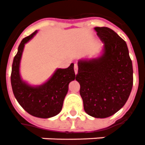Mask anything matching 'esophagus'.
I'll list each match as a JSON object with an SVG mask.
<instances>
[{
    "label": "esophagus",
    "mask_w": 145,
    "mask_h": 145,
    "mask_svg": "<svg viewBox=\"0 0 145 145\" xmlns=\"http://www.w3.org/2000/svg\"><path fill=\"white\" fill-rule=\"evenodd\" d=\"M74 71H75V73H76V74H77L78 73V65L76 64V63L74 65Z\"/></svg>",
    "instance_id": "obj_1"
}]
</instances>
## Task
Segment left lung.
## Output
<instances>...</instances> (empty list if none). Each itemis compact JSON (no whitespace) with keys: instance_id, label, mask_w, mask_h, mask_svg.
Listing matches in <instances>:
<instances>
[{"instance_id":"left-lung-1","label":"left lung","mask_w":145,"mask_h":145,"mask_svg":"<svg viewBox=\"0 0 145 145\" xmlns=\"http://www.w3.org/2000/svg\"><path fill=\"white\" fill-rule=\"evenodd\" d=\"M104 44L102 54L78 61L76 80L84 108L94 118H107L123 107L133 87V65L128 48L116 32L95 27Z\"/></svg>"}]
</instances>
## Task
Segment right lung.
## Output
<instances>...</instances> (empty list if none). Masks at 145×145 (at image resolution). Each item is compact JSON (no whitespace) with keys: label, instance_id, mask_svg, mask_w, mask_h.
Returning <instances> with one entry per match:
<instances>
[{"label":"right lung","instance_id":"add662e5","mask_svg":"<svg viewBox=\"0 0 145 145\" xmlns=\"http://www.w3.org/2000/svg\"><path fill=\"white\" fill-rule=\"evenodd\" d=\"M37 33L24 38L18 46L12 63L11 84L13 94L22 107L33 116L47 119L61 112L69 84L74 80L76 74L74 64L72 63L66 69H57L47 82L39 86H30L22 80L19 67L23 49Z\"/></svg>","mask_w":145,"mask_h":145}]
</instances>
